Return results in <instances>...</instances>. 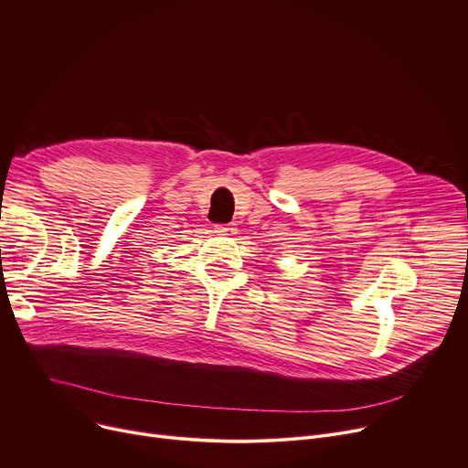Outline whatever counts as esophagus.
Masks as SVG:
<instances>
[{
    "mask_svg": "<svg viewBox=\"0 0 468 468\" xmlns=\"http://www.w3.org/2000/svg\"><path fill=\"white\" fill-rule=\"evenodd\" d=\"M215 232L223 234V236H232L236 234V227L232 223H225V225H215Z\"/></svg>",
    "mask_w": 468,
    "mask_h": 468,
    "instance_id": "34e87169",
    "label": "esophagus"
}]
</instances>
